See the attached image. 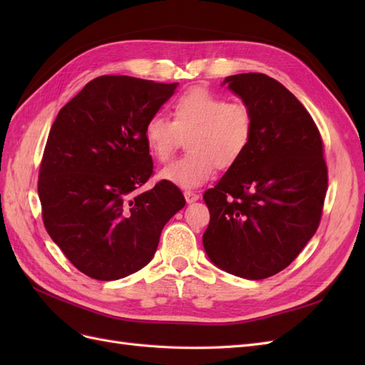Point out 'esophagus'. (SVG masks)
<instances>
[{
    "label": "esophagus",
    "mask_w": 365,
    "mask_h": 365,
    "mask_svg": "<svg viewBox=\"0 0 365 365\" xmlns=\"http://www.w3.org/2000/svg\"><path fill=\"white\" fill-rule=\"evenodd\" d=\"M184 197H185V202L187 204H193V202H196L197 200H200V195L195 193V192L187 190V192H184Z\"/></svg>",
    "instance_id": "esophagus-1"
}]
</instances>
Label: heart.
I'll use <instances>...</instances> for the list:
<instances>
[{
    "instance_id": "1",
    "label": "heart",
    "mask_w": 365,
    "mask_h": 365,
    "mask_svg": "<svg viewBox=\"0 0 365 365\" xmlns=\"http://www.w3.org/2000/svg\"><path fill=\"white\" fill-rule=\"evenodd\" d=\"M254 134L250 108L227 102L205 88H192L172 103V120L161 114L150 115L143 138L153 157L168 161L182 137H187L185 157L165 165L160 180L180 189H196L219 169L236 165L248 150Z\"/></svg>"
}]
</instances>
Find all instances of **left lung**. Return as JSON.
Segmentation results:
<instances>
[{
    "mask_svg": "<svg viewBox=\"0 0 365 365\" xmlns=\"http://www.w3.org/2000/svg\"><path fill=\"white\" fill-rule=\"evenodd\" d=\"M222 85L250 108L254 134L242 160L204 193L202 244L217 268L262 280L288 267L318 228L327 190L323 141L304 106L272 77L242 73Z\"/></svg>",
    "mask_w": 365,
    "mask_h": 365,
    "instance_id": "8db88e82",
    "label": "left lung"
}]
</instances>
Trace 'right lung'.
I'll use <instances>...</instances> for the list:
<instances>
[{"label":"right lung","instance_id":"add662e5","mask_svg":"<svg viewBox=\"0 0 365 365\" xmlns=\"http://www.w3.org/2000/svg\"><path fill=\"white\" fill-rule=\"evenodd\" d=\"M176 86L101 76L54 120L39 170L42 219L88 277L118 280L146 267L164 225L185 205L178 187L165 181L135 192L153 170L143 128Z\"/></svg>","mask_w":365,"mask_h":365}]
</instances>
